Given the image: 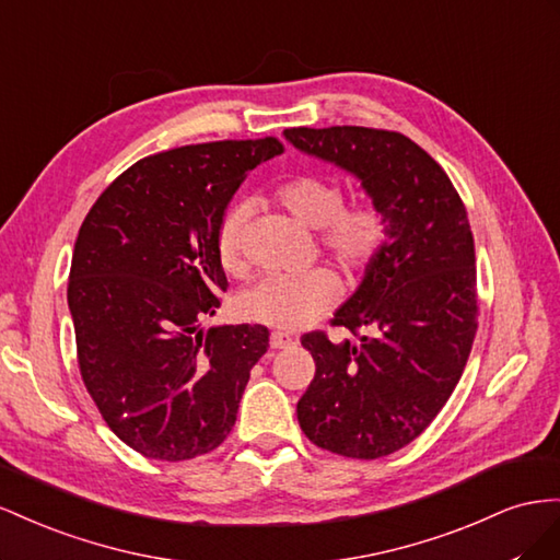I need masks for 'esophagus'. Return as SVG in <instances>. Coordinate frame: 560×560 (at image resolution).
I'll return each mask as SVG.
<instances>
[{"instance_id":"obj_1","label":"esophagus","mask_w":560,"mask_h":560,"mask_svg":"<svg viewBox=\"0 0 560 560\" xmlns=\"http://www.w3.org/2000/svg\"><path fill=\"white\" fill-rule=\"evenodd\" d=\"M295 345V340L291 338L289 332H279V330H275L269 335V347L271 349H289V347H293Z\"/></svg>"}]
</instances>
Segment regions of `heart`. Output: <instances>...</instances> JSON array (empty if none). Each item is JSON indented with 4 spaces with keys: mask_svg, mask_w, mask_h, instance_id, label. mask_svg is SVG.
<instances>
[{
    "mask_svg": "<svg viewBox=\"0 0 560 560\" xmlns=\"http://www.w3.org/2000/svg\"><path fill=\"white\" fill-rule=\"evenodd\" d=\"M277 201L302 228L322 230V246L345 269L369 267L387 238V218L375 203H345L342 187L326 175H298L277 189ZM250 209L236 203L220 218L215 250L222 269L242 275L244 228ZM340 283L328 269H310L302 275H269L238 295L236 310L246 322L281 330H295L312 324L338 300Z\"/></svg>",
    "mask_w": 560,
    "mask_h": 560,
    "instance_id": "obj_1",
    "label": "heart"
}]
</instances>
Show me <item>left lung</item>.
Instances as JSON below:
<instances>
[{
	"mask_svg": "<svg viewBox=\"0 0 560 560\" xmlns=\"http://www.w3.org/2000/svg\"><path fill=\"white\" fill-rule=\"evenodd\" d=\"M283 138L347 171L387 218V238L332 326L357 342L302 338L316 373L298 422L318 448L354 459L396 453L436 418L476 335V258L465 203L445 171L401 133L330 126Z\"/></svg>",
	"mask_w": 560,
	"mask_h": 560,
	"instance_id": "1",
	"label": "left lung"
}]
</instances>
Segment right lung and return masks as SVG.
<instances>
[{
    "label": "right lung",
    "instance_id": "right-lung-1",
    "mask_svg": "<svg viewBox=\"0 0 560 560\" xmlns=\"http://www.w3.org/2000/svg\"><path fill=\"white\" fill-rule=\"evenodd\" d=\"M277 138L140 159L93 203L74 242L68 307L82 380L115 434L150 459H191L228 439L265 326L201 328L228 291L220 218Z\"/></svg>",
    "mask_w": 560,
    "mask_h": 560
}]
</instances>
